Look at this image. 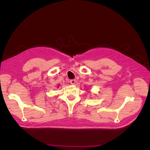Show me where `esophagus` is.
Listing matches in <instances>:
<instances>
[{"instance_id": "34e87169", "label": "esophagus", "mask_w": 150, "mask_h": 150, "mask_svg": "<svg viewBox=\"0 0 150 150\" xmlns=\"http://www.w3.org/2000/svg\"><path fill=\"white\" fill-rule=\"evenodd\" d=\"M76 83V79H71L70 81V83L71 84H75Z\"/></svg>"}]
</instances>
